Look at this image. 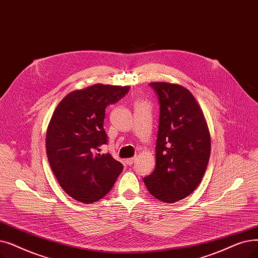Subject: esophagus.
I'll use <instances>...</instances> for the list:
<instances>
[{"label":"esophagus","instance_id":"esophagus-1","mask_svg":"<svg viewBox=\"0 0 258 258\" xmlns=\"http://www.w3.org/2000/svg\"><path fill=\"white\" fill-rule=\"evenodd\" d=\"M136 161V157H133V158H128V159H126V164H128V165H132L134 162Z\"/></svg>","mask_w":258,"mask_h":258}]
</instances>
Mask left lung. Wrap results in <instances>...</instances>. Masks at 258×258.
Masks as SVG:
<instances>
[{"label": "left lung", "instance_id": "left-lung-1", "mask_svg": "<svg viewBox=\"0 0 258 258\" xmlns=\"http://www.w3.org/2000/svg\"><path fill=\"white\" fill-rule=\"evenodd\" d=\"M159 102L156 167L143 178L149 192L173 204L191 194L203 179L211 153V137L203 110L186 88L153 82Z\"/></svg>", "mask_w": 258, "mask_h": 258}]
</instances>
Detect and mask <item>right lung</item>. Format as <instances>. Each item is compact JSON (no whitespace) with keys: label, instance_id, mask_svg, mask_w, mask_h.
<instances>
[{"label":"right lung","instance_id":"add662e5","mask_svg":"<svg viewBox=\"0 0 258 258\" xmlns=\"http://www.w3.org/2000/svg\"><path fill=\"white\" fill-rule=\"evenodd\" d=\"M130 86L96 84L67 95L58 104L46 134V153L55 178L74 199L93 204L113 187L123 165L109 154L103 127L105 108L115 104Z\"/></svg>","mask_w":258,"mask_h":258}]
</instances>
